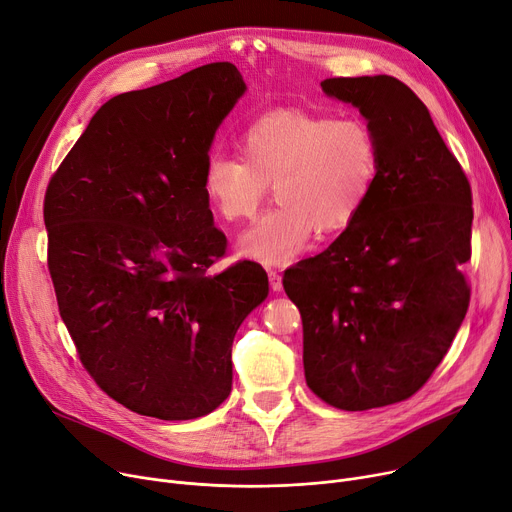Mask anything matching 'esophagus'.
<instances>
[{"mask_svg": "<svg viewBox=\"0 0 512 512\" xmlns=\"http://www.w3.org/2000/svg\"><path fill=\"white\" fill-rule=\"evenodd\" d=\"M270 286H272V290L274 292H280L282 290V276L278 274V272H270Z\"/></svg>", "mask_w": 512, "mask_h": 512, "instance_id": "34e87169", "label": "esophagus"}]
</instances>
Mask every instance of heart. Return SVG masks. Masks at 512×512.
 <instances>
[{
	"label": "heart",
	"instance_id": "b5f03b06",
	"mask_svg": "<svg viewBox=\"0 0 512 512\" xmlns=\"http://www.w3.org/2000/svg\"><path fill=\"white\" fill-rule=\"evenodd\" d=\"M236 155L211 153L201 191L224 222L251 218L274 188L278 201L240 236V253L284 265L313 230L332 234L353 224L380 178V145L367 122L301 110L267 112L245 126Z\"/></svg>",
	"mask_w": 512,
	"mask_h": 512
}]
</instances>
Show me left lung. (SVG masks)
I'll return each instance as SVG.
<instances>
[{
  "instance_id": "1",
  "label": "left lung",
  "mask_w": 512,
  "mask_h": 512,
  "mask_svg": "<svg viewBox=\"0 0 512 512\" xmlns=\"http://www.w3.org/2000/svg\"><path fill=\"white\" fill-rule=\"evenodd\" d=\"M380 145V178L332 245L284 272L303 319L307 386L342 411L411 398L459 332L473 199L423 101L394 76L326 78Z\"/></svg>"
}]
</instances>
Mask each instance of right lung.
Returning a JSON list of instances; mask_svg holds the SVG:
<instances>
[{"instance_id":"obj_1","label":"right lung","mask_w":512,"mask_h":512,"mask_svg":"<svg viewBox=\"0 0 512 512\" xmlns=\"http://www.w3.org/2000/svg\"><path fill=\"white\" fill-rule=\"evenodd\" d=\"M247 91L230 62L103 103L51 176L47 265L80 363L126 409L197 419L232 390V342L270 284L226 253L201 174Z\"/></svg>"}]
</instances>
